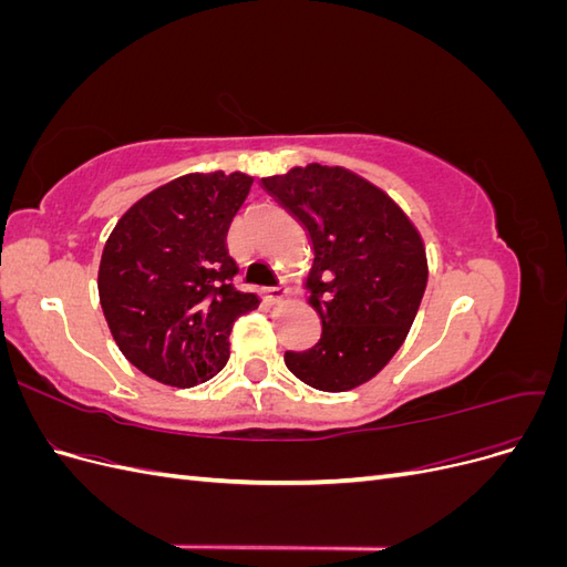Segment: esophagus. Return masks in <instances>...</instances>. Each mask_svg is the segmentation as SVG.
Wrapping results in <instances>:
<instances>
[{
    "label": "esophagus",
    "instance_id": "34e87169",
    "mask_svg": "<svg viewBox=\"0 0 567 567\" xmlns=\"http://www.w3.org/2000/svg\"><path fill=\"white\" fill-rule=\"evenodd\" d=\"M286 298V288L284 286H269V288H262V300L267 305H279L284 302Z\"/></svg>",
    "mask_w": 567,
    "mask_h": 567
}]
</instances>
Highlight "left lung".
<instances>
[{
    "label": "left lung",
    "instance_id": "left-lung-1",
    "mask_svg": "<svg viewBox=\"0 0 567 567\" xmlns=\"http://www.w3.org/2000/svg\"><path fill=\"white\" fill-rule=\"evenodd\" d=\"M262 186L310 234L307 279L321 338L284 362L323 392L371 381L414 323L427 284L425 248L409 217L381 188L346 167L307 165Z\"/></svg>",
    "mask_w": 567,
    "mask_h": 567
}]
</instances>
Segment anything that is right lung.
Segmentation results:
<instances>
[{
    "label": "right lung",
    "mask_w": 567,
    "mask_h": 567,
    "mask_svg": "<svg viewBox=\"0 0 567 567\" xmlns=\"http://www.w3.org/2000/svg\"><path fill=\"white\" fill-rule=\"evenodd\" d=\"M250 186L241 173L184 175L136 200L109 236L101 310L120 352L153 381H210L229 359L234 321L260 305L234 286L227 248Z\"/></svg>",
    "instance_id": "add662e5"
}]
</instances>
